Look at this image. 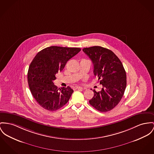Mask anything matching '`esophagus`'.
<instances>
[{"instance_id":"34e87169","label":"esophagus","mask_w":154,"mask_h":154,"mask_svg":"<svg viewBox=\"0 0 154 154\" xmlns=\"http://www.w3.org/2000/svg\"><path fill=\"white\" fill-rule=\"evenodd\" d=\"M73 89H78V90H83V89L81 88V87H78V86H76V87H74L73 88Z\"/></svg>"}]
</instances>
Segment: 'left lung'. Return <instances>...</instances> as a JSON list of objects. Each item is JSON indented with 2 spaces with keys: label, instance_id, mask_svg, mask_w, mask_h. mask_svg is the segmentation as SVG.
Masks as SVG:
<instances>
[{
  "label": "left lung",
  "instance_id": "1",
  "mask_svg": "<svg viewBox=\"0 0 154 154\" xmlns=\"http://www.w3.org/2000/svg\"><path fill=\"white\" fill-rule=\"evenodd\" d=\"M83 51L92 60L94 75L103 86L100 92L93 91L94 96L89 103L101 112H109L120 102L126 88L123 64L113 51L100 46L84 48Z\"/></svg>",
  "mask_w": 154,
  "mask_h": 154
}]
</instances>
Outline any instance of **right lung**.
Segmentation results:
<instances>
[{
  "label": "right lung",
  "mask_w": 154,
  "mask_h": 154,
  "mask_svg": "<svg viewBox=\"0 0 154 154\" xmlns=\"http://www.w3.org/2000/svg\"><path fill=\"white\" fill-rule=\"evenodd\" d=\"M81 50L51 46L38 52L34 58L28 71L29 86L32 96L44 109L55 111L69 101L73 91L69 86L58 89L53 81L56 74Z\"/></svg>",
  "instance_id": "1"
}]
</instances>
